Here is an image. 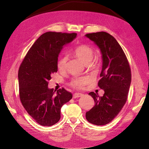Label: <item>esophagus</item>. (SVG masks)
Segmentation results:
<instances>
[{
    "label": "esophagus",
    "mask_w": 149,
    "mask_h": 149,
    "mask_svg": "<svg viewBox=\"0 0 149 149\" xmlns=\"http://www.w3.org/2000/svg\"><path fill=\"white\" fill-rule=\"evenodd\" d=\"M83 96V94L81 93H76L73 94V98H77V97H81Z\"/></svg>",
    "instance_id": "obj_1"
}]
</instances>
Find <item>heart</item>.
Masks as SVG:
<instances>
[{
	"label": "heart",
	"instance_id": "1",
	"mask_svg": "<svg viewBox=\"0 0 149 149\" xmlns=\"http://www.w3.org/2000/svg\"><path fill=\"white\" fill-rule=\"evenodd\" d=\"M73 54L80 60H81L84 64L89 65L91 66L95 65V60L92 58L94 55V50L92 47L87 45H80L76 47L73 50ZM67 61V57L63 56L58 60L57 67L60 71L65 70ZM89 81V79L86 76L74 78L71 81L70 85L71 87L76 89H82L84 86Z\"/></svg>",
	"mask_w": 149,
	"mask_h": 149
}]
</instances>
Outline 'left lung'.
<instances>
[{
	"mask_svg": "<svg viewBox=\"0 0 149 149\" xmlns=\"http://www.w3.org/2000/svg\"><path fill=\"white\" fill-rule=\"evenodd\" d=\"M86 37L100 48L102 58L98 86L104 91L102 96L89 93L95 105L86 113L89 123L97 125L109 123L126 102L131 83V71L125 53L114 37L105 31L88 33Z\"/></svg>",
	"mask_w": 149,
	"mask_h": 149,
	"instance_id": "1",
	"label": "left lung"
}]
</instances>
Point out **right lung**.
I'll return each mask as SVG.
<instances>
[{
    "mask_svg": "<svg viewBox=\"0 0 149 149\" xmlns=\"http://www.w3.org/2000/svg\"><path fill=\"white\" fill-rule=\"evenodd\" d=\"M75 33L48 31L36 40L19 70L20 100L25 109L38 124L51 126L61 118V108L72 98L63 88H48V81L58 71V58L64 45L76 38Z\"/></svg>",
    "mask_w": 149,
    "mask_h": 149,
    "instance_id": "right-lung-1",
    "label": "right lung"
}]
</instances>
